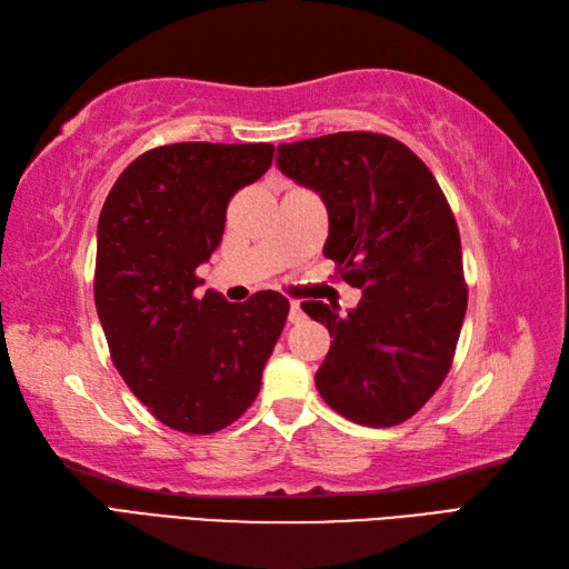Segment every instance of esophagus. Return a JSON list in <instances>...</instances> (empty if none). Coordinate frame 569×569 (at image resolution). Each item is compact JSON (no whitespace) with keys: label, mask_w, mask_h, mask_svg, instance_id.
Instances as JSON below:
<instances>
[{"label":"esophagus","mask_w":569,"mask_h":569,"mask_svg":"<svg viewBox=\"0 0 569 569\" xmlns=\"http://www.w3.org/2000/svg\"><path fill=\"white\" fill-rule=\"evenodd\" d=\"M303 320V310H300V303L298 300H291V310H288V322H300Z\"/></svg>","instance_id":"34e87169"}]
</instances>
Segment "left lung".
<instances>
[{
    "label": "left lung",
    "instance_id": "1",
    "mask_svg": "<svg viewBox=\"0 0 569 569\" xmlns=\"http://www.w3.org/2000/svg\"><path fill=\"white\" fill-rule=\"evenodd\" d=\"M276 163L322 198L325 257L365 293L347 316L322 300L300 303L332 337L318 391L359 426H398L440 389L465 322L462 244L450 204L430 168L386 134L281 143Z\"/></svg>",
    "mask_w": 569,
    "mask_h": 569
}]
</instances>
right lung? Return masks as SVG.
Masks as SVG:
<instances>
[{"label": "right lung", "instance_id": "right-lung-1", "mask_svg": "<svg viewBox=\"0 0 569 569\" xmlns=\"http://www.w3.org/2000/svg\"><path fill=\"white\" fill-rule=\"evenodd\" d=\"M271 161V143H168L131 161L102 204L94 306L107 345L131 393L173 430L210 435L244 413L291 310L276 291L247 303L196 293L229 198Z\"/></svg>", "mask_w": 569, "mask_h": 569}]
</instances>
